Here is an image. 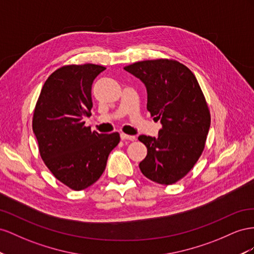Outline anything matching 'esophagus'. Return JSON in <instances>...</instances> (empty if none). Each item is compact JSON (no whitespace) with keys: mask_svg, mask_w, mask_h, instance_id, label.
<instances>
[{"mask_svg":"<svg viewBox=\"0 0 254 254\" xmlns=\"http://www.w3.org/2000/svg\"><path fill=\"white\" fill-rule=\"evenodd\" d=\"M120 137L122 140H135V136L133 135H127V134H125V133H121L120 134Z\"/></svg>","mask_w":254,"mask_h":254,"instance_id":"obj_1","label":"esophagus"}]
</instances>
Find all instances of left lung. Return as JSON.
Wrapping results in <instances>:
<instances>
[{
    "label": "left lung",
    "mask_w": 254,
    "mask_h": 254,
    "mask_svg": "<svg viewBox=\"0 0 254 254\" xmlns=\"http://www.w3.org/2000/svg\"><path fill=\"white\" fill-rule=\"evenodd\" d=\"M125 70L146 85L147 110L162 122L156 138L138 137L148 149L140 171L158 184H175L193 168L204 150L211 126L205 97L194 74L176 60L137 62Z\"/></svg>",
    "instance_id": "left-lung-1"
}]
</instances>
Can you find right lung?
<instances>
[{
    "label": "right lung",
    "mask_w": 254,
    "mask_h": 254,
    "mask_svg": "<svg viewBox=\"0 0 254 254\" xmlns=\"http://www.w3.org/2000/svg\"><path fill=\"white\" fill-rule=\"evenodd\" d=\"M106 68L95 64H66L45 82L33 114V131L43 163L73 190H82L102 176L119 133L99 134L85 126L90 117L91 85Z\"/></svg>",
    "instance_id": "obj_1"
}]
</instances>
